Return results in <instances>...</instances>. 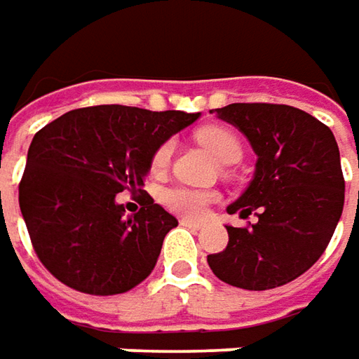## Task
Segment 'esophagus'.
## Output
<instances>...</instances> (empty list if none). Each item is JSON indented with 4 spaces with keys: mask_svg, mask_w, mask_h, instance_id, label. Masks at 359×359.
Returning <instances> with one entry per match:
<instances>
[{
    "mask_svg": "<svg viewBox=\"0 0 359 359\" xmlns=\"http://www.w3.org/2000/svg\"><path fill=\"white\" fill-rule=\"evenodd\" d=\"M180 224H182V226H186V228H191V229L201 228V222H196V219H187V217H182V219H180Z\"/></svg>",
    "mask_w": 359,
    "mask_h": 359,
    "instance_id": "esophagus-1",
    "label": "esophagus"
}]
</instances>
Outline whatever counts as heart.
I'll list each match as a JSON object with an SVG mask.
<instances>
[{
    "label": "heart",
    "mask_w": 359,
    "mask_h": 359,
    "mask_svg": "<svg viewBox=\"0 0 359 359\" xmlns=\"http://www.w3.org/2000/svg\"><path fill=\"white\" fill-rule=\"evenodd\" d=\"M198 142H200L217 161L222 163H233L241 158V144L238 135L228 128L222 126H208L198 131ZM173 144L172 142H163L156 149L154 158H151V168L159 172L168 165V161L172 158ZM215 200V194L205 191V189H196V187H168L159 194V201L177 215H186L200 219L205 215L210 203Z\"/></svg>",
    "instance_id": "obj_1"
}]
</instances>
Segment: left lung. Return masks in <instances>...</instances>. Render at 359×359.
<instances>
[{"instance_id": "left-lung-1", "label": "left lung", "mask_w": 359, "mask_h": 359, "mask_svg": "<svg viewBox=\"0 0 359 359\" xmlns=\"http://www.w3.org/2000/svg\"><path fill=\"white\" fill-rule=\"evenodd\" d=\"M215 114L250 140L255 175L229 214L255 224L228 228V248L208 255L222 282L271 290L294 282L320 259L344 210V173L332 130L280 104H229Z\"/></svg>"}]
</instances>
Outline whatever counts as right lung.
<instances>
[{"instance_id": "add662e5", "label": "right lung", "mask_w": 359, "mask_h": 359, "mask_svg": "<svg viewBox=\"0 0 359 359\" xmlns=\"http://www.w3.org/2000/svg\"><path fill=\"white\" fill-rule=\"evenodd\" d=\"M200 114L93 105L37 131L20 182V208L35 254L53 278L91 296L130 292L156 268L165 233L177 226L142 189L151 158ZM119 191L142 208L123 215Z\"/></svg>"}]
</instances>
